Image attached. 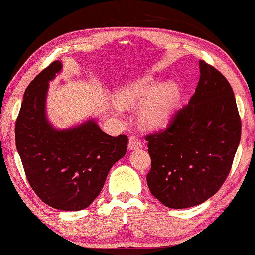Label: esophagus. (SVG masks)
Returning a JSON list of instances; mask_svg holds the SVG:
<instances>
[{
    "label": "esophagus",
    "mask_w": 255,
    "mask_h": 255,
    "mask_svg": "<svg viewBox=\"0 0 255 255\" xmlns=\"http://www.w3.org/2000/svg\"><path fill=\"white\" fill-rule=\"evenodd\" d=\"M141 147H142V143L137 137L129 138V142H128L129 150H136V149H139Z\"/></svg>",
    "instance_id": "1"
}]
</instances>
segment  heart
<instances>
[{
  "mask_svg": "<svg viewBox=\"0 0 255 255\" xmlns=\"http://www.w3.org/2000/svg\"><path fill=\"white\" fill-rule=\"evenodd\" d=\"M115 99L123 107L138 105L145 100L138 112L139 123L148 130L158 131L167 127L177 114L182 89L174 80L159 83L155 77L143 76L120 86Z\"/></svg>",
  "mask_w": 255,
  "mask_h": 255,
  "instance_id": "1",
  "label": "heart"
}]
</instances>
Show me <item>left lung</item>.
<instances>
[{
	"instance_id": "1",
	"label": "left lung",
	"mask_w": 255,
	"mask_h": 255,
	"mask_svg": "<svg viewBox=\"0 0 255 255\" xmlns=\"http://www.w3.org/2000/svg\"><path fill=\"white\" fill-rule=\"evenodd\" d=\"M200 73L188 105L164 131L147 137L148 187L170 208L196 206L214 195L228 177L241 139L232 87L204 61Z\"/></svg>"
}]
</instances>
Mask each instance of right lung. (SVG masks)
Returning <instances> with one entry per match:
<instances>
[{"label":"right lung","mask_w":255,"mask_h":255,"mask_svg":"<svg viewBox=\"0 0 255 255\" xmlns=\"http://www.w3.org/2000/svg\"><path fill=\"white\" fill-rule=\"evenodd\" d=\"M62 71L54 61L32 80L15 124V142L31 187L45 204L80 211L99 195L110 168L126 155L128 138L112 137L94 117L66 129L47 116L49 82Z\"/></svg>","instance_id":"add662e5"}]
</instances>
